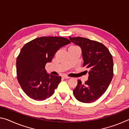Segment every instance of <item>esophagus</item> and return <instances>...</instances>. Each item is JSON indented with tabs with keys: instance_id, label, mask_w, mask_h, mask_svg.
<instances>
[{
	"instance_id": "esophagus-1",
	"label": "esophagus",
	"mask_w": 129,
	"mask_h": 129,
	"mask_svg": "<svg viewBox=\"0 0 129 129\" xmlns=\"http://www.w3.org/2000/svg\"><path fill=\"white\" fill-rule=\"evenodd\" d=\"M62 77L64 78H65V79H68V78H71L70 77H69V76H67V75H63L62 76Z\"/></svg>"
}]
</instances>
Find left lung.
<instances>
[{"label":"left lung","mask_w":129,"mask_h":129,"mask_svg":"<svg viewBox=\"0 0 129 129\" xmlns=\"http://www.w3.org/2000/svg\"><path fill=\"white\" fill-rule=\"evenodd\" d=\"M69 38L72 43L81 48L83 66L89 69L88 80L84 84L81 80H78L73 94L78 101L91 103L105 92L112 81L113 76L112 56L102 43L80 37L69 36Z\"/></svg>","instance_id":"8db88e82"}]
</instances>
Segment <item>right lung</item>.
<instances>
[{
    "instance_id": "1",
    "label": "right lung",
    "mask_w": 129,
    "mask_h": 129,
    "mask_svg": "<svg viewBox=\"0 0 129 129\" xmlns=\"http://www.w3.org/2000/svg\"><path fill=\"white\" fill-rule=\"evenodd\" d=\"M71 43L61 37H41L25 44L16 60L17 78L30 99L43 101L53 94L60 76L48 74L45 69L60 48Z\"/></svg>"
}]
</instances>
